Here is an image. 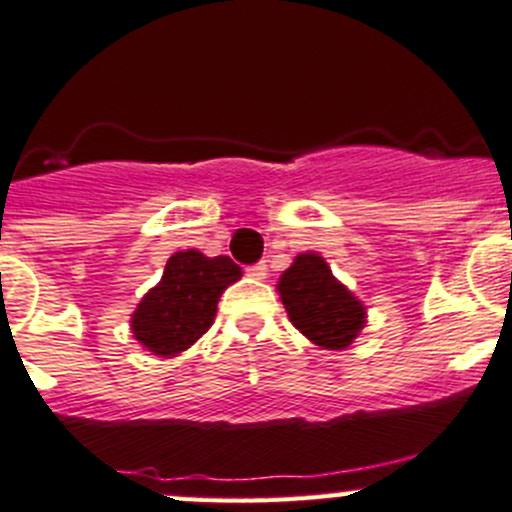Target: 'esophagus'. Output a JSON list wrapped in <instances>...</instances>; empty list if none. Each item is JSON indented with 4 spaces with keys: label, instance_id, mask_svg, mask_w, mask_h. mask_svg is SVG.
Instances as JSON below:
<instances>
[{
    "label": "esophagus",
    "instance_id": "esophagus-1",
    "mask_svg": "<svg viewBox=\"0 0 512 512\" xmlns=\"http://www.w3.org/2000/svg\"><path fill=\"white\" fill-rule=\"evenodd\" d=\"M247 275H250L252 280H267V265L265 262H257V265L247 267Z\"/></svg>",
    "mask_w": 512,
    "mask_h": 512
}]
</instances>
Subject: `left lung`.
Here are the masks:
<instances>
[{
    "mask_svg": "<svg viewBox=\"0 0 512 512\" xmlns=\"http://www.w3.org/2000/svg\"><path fill=\"white\" fill-rule=\"evenodd\" d=\"M289 322L317 347L347 349L366 322V307L332 275L324 257L304 252L280 277Z\"/></svg>",
    "mask_w": 512,
    "mask_h": 512,
    "instance_id": "8db88e82",
    "label": "left lung"
}]
</instances>
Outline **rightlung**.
<instances>
[{"label": "right lung", "mask_w": 512, "mask_h": 512, "mask_svg": "<svg viewBox=\"0 0 512 512\" xmlns=\"http://www.w3.org/2000/svg\"><path fill=\"white\" fill-rule=\"evenodd\" d=\"M240 277L242 270L230 257L175 252L158 285L133 312V337L156 356H178L208 332L220 294Z\"/></svg>", "instance_id": "right-lung-1"}]
</instances>
